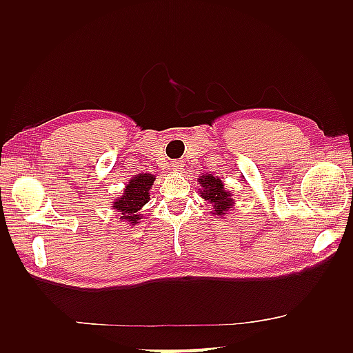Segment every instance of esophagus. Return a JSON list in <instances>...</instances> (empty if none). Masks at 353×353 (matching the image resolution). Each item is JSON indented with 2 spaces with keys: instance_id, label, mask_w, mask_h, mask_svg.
Listing matches in <instances>:
<instances>
[{
  "instance_id": "34e87169",
  "label": "esophagus",
  "mask_w": 353,
  "mask_h": 353,
  "mask_svg": "<svg viewBox=\"0 0 353 353\" xmlns=\"http://www.w3.org/2000/svg\"><path fill=\"white\" fill-rule=\"evenodd\" d=\"M182 167H183V163L181 161H172L171 162V168L174 171H182L183 170Z\"/></svg>"
}]
</instances>
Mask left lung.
Listing matches in <instances>:
<instances>
[{
  "instance_id": "8db88e82",
  "label": "left lung",
  "mask_w": 353,
  "mask_h": 353,
  "mask_svg": "<svg viewBox=\"0 0 353 353\" xmlns=\"http://www.w3.org/2000/svg\"><path fill=\"white\" fill-rule=\"evenodd\" d=\"M199 183L201 186L200 194L208 203H211L214 208L215 215H224L230 211L234 206V200H232V194L224 190V185L220 181V177H215L212 174H203L199 177Z\"/></svg>"
}]
</instances>
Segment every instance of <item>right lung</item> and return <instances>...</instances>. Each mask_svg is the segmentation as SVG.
I'll use <instances>...</instances> for the list:
<instances>
[{"label": "right lung", "instance_id": "obj_1", "mask_svg": "<svg viewBox=\"0 0 353 353\" xmlns=\"http://www.w3.org/2000/svg\"><path fill=\"white\" fill-rule=\"evenodd\" d=\"M154 179L156 177L148 174V172L130 179V182L125 186L123 197L114 201L112 208L119 212V219L129 223L130 226H134V224L139 223V220H142L139 209L148 203L150 190H152Z\"/></svg>", "mask_w": 353, "mask_h": 353}]
</instances>
